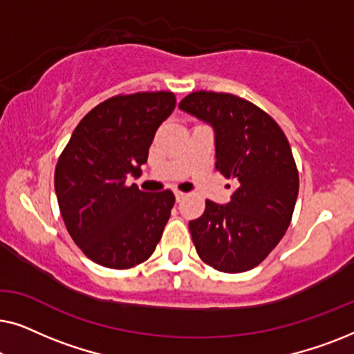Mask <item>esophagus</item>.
Wrapping results in <instances>:
<instances>
[{
	"instance_id": "obj_1",
	"label": "esophagus",
	"mask_w": 354,
	"mask_h": 354,
	"mask_svg": "<svg viewBox=\"0 0 354 354\" xmlns=\"http://www.w3.org/2000/svg\"><path fill=\"white\" fill-rule=\"evenodd\" d=\"M174 195H176V201L177 203H180L183 198L187 196V193H183V192H178V190H174Z\"/></svg>"
}]
</instances>
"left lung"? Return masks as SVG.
<instances>
[{"instance_id":"left-lung-1","label":"left lung","mask_w":354,"mask_h":354,"mask_svg":"<svg viewBox=\"0 0 354 354\" xmlns=\"http://www.w3.org/2000/svg\"><path fill=\"white\" fill-rule=\"evenodd\" d=\"M214 130L216 169L236 182L227 205L206 201L190 221L196 253L221 272H245L268 258L292 221L299 178L282 129L230 93L193 91L178 104Z\"/></svg>"}]
</instances>
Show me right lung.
I'll return each instance as SVG.
<instances>
[{"mask_svg": "<svg viewBox=\"0 0 354 354\" xmlns=\"http://www.w3.org/2000/svg\"><path fill=\"white\" fill-rule=\"evenodd\" d=\"M176 109L171 91L118 95L80 120L57 159L55 190L72 240L109 269H129L153 254L176 196L147 193L138 177L154 133Z\"/></svg>", "mask_w": 354, "mask_h": 354, "instance_id": "obj_1", "label": "right lung"}]
</instances>
